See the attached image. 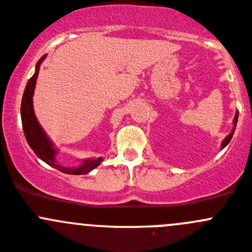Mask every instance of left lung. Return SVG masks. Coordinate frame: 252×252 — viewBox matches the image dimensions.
<instances>
[{"mask_svg":"<svg viewBox=\"0 0 252 252\" xmlns=\"http://www.w3.org/2000/svg\"><path fill=\"white\" fill-rule=\"evenodd\" d=\"M237 118H239V112H236L235 113V117H234V122H232V123H234V126H232V129H231V131H230V134L229 135H227L226 138H225L224 140H222V143H221V149H224L225 147H226L227 144H229L230 143V140H231V138H232V135H234V131H235V129H236V123H237Z\"/></svg>","mask_w":252,"mask_h":252,"instance_id":"left-lung-1","label":"left lung"}]
</instances>
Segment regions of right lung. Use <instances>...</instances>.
<instances>
[{
	"mask_svg": "<svg viewBox=\"0 0 252 252\" xmlns=\"http://www.w3.org/2000/svg\"><path fill=\"white\" fill-rule=\"evenodd\" d=\"M46 60V55L41 57V60L36 64V72L27 82L25 92H23L22 103H21V119H22L23 131H25V137L27 140L28 145L31 149L33 150L34 154L38 157L41 160L51 165L52 168L57 169L64 174H70V175H84L92 171L93 169L97 168L103 161V158H91L84 159L83 163L79 166L74 168H65V166L60 165L57 163L56 155L58 154V149L55 147V144L49 139L46 131L41 126V124L37 121V117L33 110V93L36 88L37 77H38L39 67L42 62Z\"/></svg>",
	"mask_w": 252,
	"mask_h": 252,
	"instance_id": "right-lung-1",
	"label": "right lung"
}]
</instances>
